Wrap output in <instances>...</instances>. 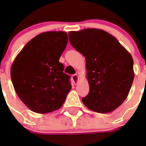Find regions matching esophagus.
I'll return each mask as SVG.
<instances>
[{"mask_svg": "<svg viewBox=\"0 0 146 146\" xmlns=\"http://www.w3.org/2000/svg\"><path fill=\"white\" fill-rule=\"evenodd\" d=\"M72 78L73 80V81L74 82V83H77V81H78V78H79V76L77 75V74H73L72 76Z\"/></svg>", "mask_w": 146, "mask_h": 146, "instance_id": "esophagus-1", "label": "esophagus"}]
</instances>
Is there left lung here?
I'll return each instance as SVG.
<instances>
[{
	"instance_id": "left-lung-1",
	"label": "left lung",
	"mask_w": 146,
	"mask_h": 146,
	"mask_svg": "<svg viewBox=\"0 0 146 146\" xmlns=\"http://www.w3.org/2000/svg\"><path fill=\"white\" fill-rule=\"evenodd\" d=\"M69 38L86 60L89 93L82 99L83 104L96 113L115 110L126 99L133 82L131 54L115 37L103 30L70 31Z\"/></svg>"
}]
</instances>
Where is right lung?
<instances>
[{"instance_id":"obj_1","label":"right lung","mask_w":146,"mask_h":146,"mask_svg":"<svg viewBox=\"0 0 146 146\" xmlns=\"http://www.w3.org/2000/svg\"><path fill=\"white\" fill-rule=\"evenodd\" d=\"M68 43L66 32L37 35L17 55L11 78L17 96L32 111L48 113L61 108L72 89L59 58Z\"/></svg>"}]
</instances>
